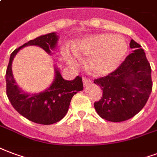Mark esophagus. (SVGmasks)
<instances>
[{"instance_id":"34e87169","label":"esophagus","mask_w":157,"mask_h":157,"mask_svg":"<svg viewBox=\"0 0 157 157\" xmlns=\"http://www.w3.org/2000/svg\"><path fill=\"white\" fill-rule=\"evenodd\" d=\"M92 83V81L90 78H86V77L83 78V83L84 86L88 85V84H89V83Z\"/></svg>"}]
</instances>
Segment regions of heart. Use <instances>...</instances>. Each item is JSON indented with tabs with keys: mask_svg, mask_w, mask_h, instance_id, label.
<instances>
[{
	"mask_svg": "<svg viewBox=\"0 0 157 157\" xmlns=\"http://www.w3.org/2000/svg\"><path fill=\"white\" fill-rule=\"evenodd\" d=\"M77 55L88 56L87 67L96 76H104L117 69L128 51V44L122 36L109 33L88 35L73 44ZM63 55L70 63H75L76 56L64 49Z\"/></svg>",
	"mask_w": 157,
	"mask_h": 157,
	"instance_id": "obj_1",
	"label": "heart"
}]
</instances>
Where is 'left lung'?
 <instances>
[{
	"instance_id": "1",
	"label": "left lung",
	"mask_w": 157,
	"mask_h": 157,
	"mask_svg": "<svg viewBox=\"0 0 157 157\" xmlns=\"http://www.w3.org/2000/svg\"><path fill=\"white\" fill-rule=\"evenodd\" d=\"M141 45L132 40V53L117 69L94 79L102 90L94 108L102 118L113 122L132 118L144 108L152 90L151 69Z\"/></svg>"
}]
</instances>
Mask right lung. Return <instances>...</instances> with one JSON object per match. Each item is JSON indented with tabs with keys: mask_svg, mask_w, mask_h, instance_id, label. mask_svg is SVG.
<instances>
[{
	"mask_svg": "<svg viewBox=\"0 0 157 157\" xmlns=\"http://www.w3.org/2000/svg\"><path fill=\"white\" fill-rule=\"evenodd\" d=\"M58 35L49 33L29 40L11 53L6 73V95L8 99L19 113L29 121L43 125H50L60 121L69 110L74 94L83 90L82 77L77 76L74 80H64L55 69V79L50 87L43 93L28 94L21 91L14 80L11 70L13 59L17 52L28 45H38L48 54L56 46Z\"/></svg>",
	"mask_w": 157,
	"mask_h": 157,
	"instance_id": "obj_1",
	"label": "right lung"
}]
</instances>
